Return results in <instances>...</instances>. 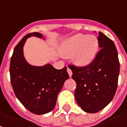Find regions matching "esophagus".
I'll use <instances>...</instances> for the list:
<instances>
[{
    "instance_id": "esophagus-1",
    "label": "esophagus",
    "mask_w": 127,
    "mask_h": 127,
    "mask_svg": "<svg viewBox=\"0 0 127 127\" xmlns=\"http://www.w3.org/2000/svg\"><path fill=\"white\" fill-rule=\"evenodd\" d=\"M67 72H68V75L70 77H71V76H72V70H70V68H67Z\"/></svg>"
}]
</instances>
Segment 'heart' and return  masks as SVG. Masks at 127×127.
I'll return each mask as SVG.
<instances>
[{"label": "heart", "instance_id": "obj_1", "mask_svg": "<svg viewBox=\"0 0 127 127\" xmlns=\"http://www.w3.org/2000/svg\"><path fill=\"white\" fill-rule=\"evenodd\" d=\"M98 49V41L95 36L78 34L64 42L62 53L65 57H72L78 65L91 63Z\"/></svg>", "mask_w": 127, "mask_h": 127}]
</instances>
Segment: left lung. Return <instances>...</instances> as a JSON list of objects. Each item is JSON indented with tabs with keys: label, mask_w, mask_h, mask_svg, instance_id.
<instances>
[{
	"label": "left lung",
	"mask_w": 127,
	"mask_h": 127,
	"mask_svg": "<svg viewBox=\"0 0 127 127\" xmlns=\"http://www.w3.org/2000/svg\"><path fill=\"white\" fill-rule=\"evenodd\" d=\"M97 40L100 50L91 63L84 66L68 65L77 84L75 99L83 111L91 113L101 111L111 102L120 74V62L114 43L99 32Z\"/></svg>",
	"instance_id": "left-lung-1"
}]
</instances>
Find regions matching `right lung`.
Wrapping results in <instances>:
<instances>
[{"mask_svg":"<svg viewBox=\"0 0 127 127\" xmlns=\"http://www.w3.org/2000/svg\"><path fill=\"white\" fill-rule=\"evenodd\" d=\"M32 36L42 38L38 32L30 33L14 49L9 66L10 81L22 104L32 113L42 115L55 108L58 93L69 75L65 66L57 70L50 64L36 67L27 63L23 47L26 39Z\"/></svg>","mask_w":127,"mask_h":127,"instance_id":"add662e5","label":"right lung"}]
</instances>
